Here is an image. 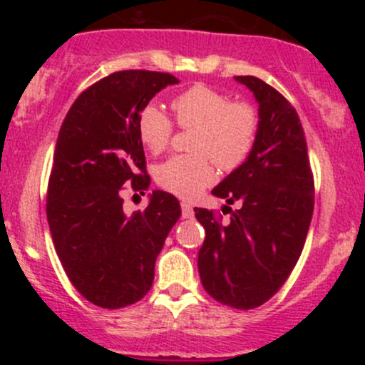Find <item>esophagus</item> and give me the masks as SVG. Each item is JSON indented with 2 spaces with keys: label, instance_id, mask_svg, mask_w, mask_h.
Segmentation results:
<instances>
[{
  "label": "esophagus",
  "instance_id": "34e87169",
  "mask_svg": "<svg viewBox=\"0 0 365 365\" xmlns=\"http://www.w3.org/2000/svg\"><path fill=\"white\" fill-rule=\"evenodd\" d=\"M182 217H183V219H192V217H194L192 205L182 203Z\"/></svg>",
  "mask_w": 365,
  "mask_h": 365
}]
</instances>
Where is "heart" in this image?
I'll use <instances>...</instances> for the list:
<instances>
[{"label":"heart","instance_id":"heart-1","mask_svg":"<svg viewBox=\"0 0 365 365\" xmlns=\"http://www.w3.org/2000/svg\"><path fill=\"white\" fill-rule=\"evenodd\" d=\"M180 128L192 130L189 155H175L155 168L162 189L180 197H194L215 180V168L235 171L256 146L259 114L247 102H231L222 91L196 84L171 102ZM138 134L146 150L160 153L173 135V121L157 106L139 114Z\"/></svg>","mask_w":365,"mask_h":365}]
</instances>
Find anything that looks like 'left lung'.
Returning <instances> with one entry per match:
<instances>
[{
    "label": "left lung",
    "mask_w": 365,
    "mask_h": 365,
    "mask_svg": "<svg viewBox=\"0 0 365 365\" xmlns=\"http://www.w3.org/2000/svg\"><path fill=\"white\" fill-rule=\"evenodd\" d=\"M259 104V134L249 159L226 176L213 196L230 220L194 208L205 227L197 268L203 288L222 305L254 309L270 300L295 268L314 210V180L304 128L292 104L254 76H237Z\"/></svg>",
    "instance_id": "1"
}]
</instances>
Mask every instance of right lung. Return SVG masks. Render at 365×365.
I'll use <instances>...</instances> for the list:
<instances>
[{"instance_id": "1", "label": "right lung", "mask_w": 365, "mask_h": 365, "mask_svg": "<svg viewBox=\"0 0 365 365\" xmlns=\"http://www.w3.org/2000/svg\"><path fill=\"white\" fill-rule=\"evenodd\" d=\"M176 83L164 72H114L76 98L58 134L47 222L70 282L98 307H127L150 292L157 256L182 215L164 190H153L145 212L132 215L120 196L125 183L148 189L139 114Z\"/></svg>"}]
</instances>
